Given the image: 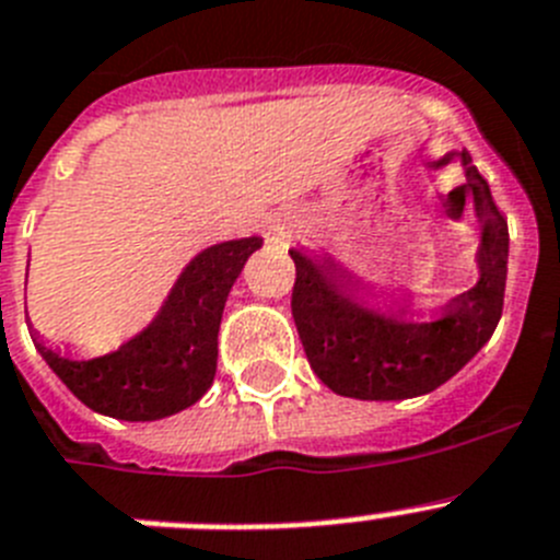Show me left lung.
I'll return each mask as SVG.
<instances>
[{
    "instance_id": "obj_1",
    "label": "left lung",
    "mask_w": 560,
    "mask_h": 560,
    "mask_svg": "<svg viewBox=\"0 0 560 560\" xmlns=\"http://www.w3.org/2000/svg\"><path fill=\"white\" fill-rule=\"evenodd\" d=\"M467 170V195H472L481 226L479 283L453 298L433 323H399L357 305L348 294L351 277L331 260L312 262L300 252L294 260L291 314L305 348L308 365L323 385L339 396L390 402L436 390L458 374L493 337L504 308L510 232L490 186L470 155L462 152Z\"/></svg>"
}]
</instances>
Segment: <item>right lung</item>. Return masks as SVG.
Listing matches in <instances>:
<instances>
[{"instance_id": "1", "label": "right lung", "mask_w": 560, "mask_h": 560, "mask_svg": "<svg viewBox=\"0 0 560 560\" xmlns=\"http://www.w3.org/2000/svg\"><path fill=\"white\" fill-rule=\"evenodd\" d=\"M260 237L229 241L200 252L147 331L116 353L70 360L33 337L52 374L104 417L152 422L189 408L207 394L218 371V328L229 289Z\"/></svg>"}]
</instances>
